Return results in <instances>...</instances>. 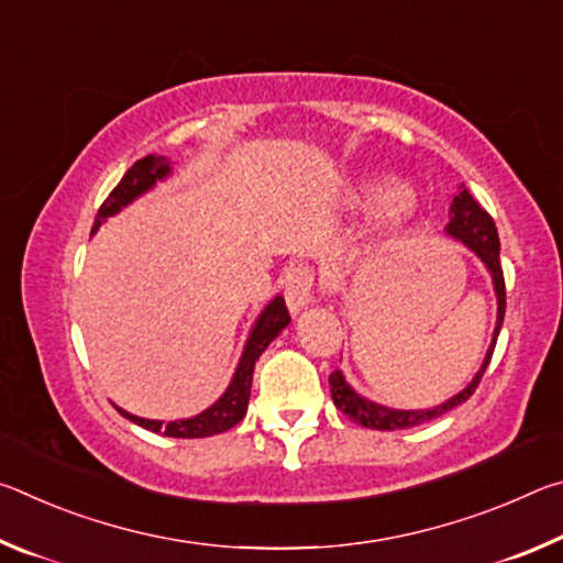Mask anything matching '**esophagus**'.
<instances>
[{
    "mask_svg": "<svg viewBox=\"0 0 563 563\" xmlns=\"http://www.w3.org/2000/svg\"><path fill=\"white\" fill-rule=\"evenodd\" d=\"M312 302V275L308 268H292L285 278V305L298 316Z\"/></svg>",
    "mask_w": 563,
    "mask_h": 563,
    "instance_id": "obj_1",
    "label": "esophagus"
}]
</instances>
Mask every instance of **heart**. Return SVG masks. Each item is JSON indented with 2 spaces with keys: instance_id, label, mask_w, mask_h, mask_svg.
Wrapping results in <instances>:
<instances>
[{
  "instance_id": "1",
  "label": "heart",
  "mask_w": 563,
  "mask_h": 563,
  "mask_svg": "<svg viewBox=\"0 0 563 563\" xmlns=\"http://www.w3.org/2000/svg\"><path fill=\"white\" fill-rule=\"evenodd\" d=\"M352 203L369 211V243L377 251H395L417 231L419 198L412 186L385 174H365L352 188Z\"/></svg>"
}]
</instances>
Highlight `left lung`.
<instances>
[{"mask_svg":"<svg viewBox=\"0 0 563 563\" xmlns=\"http://www.w3.org/2000/svg\"><path fill=\"white\" fill-rule=\"evenodd\" d=\"M444 233L450 235L452 241H460L470 247L476 258L484 263V268H487L492 278L494 295H497V325H494L487 355H484L482 367L476 369V375L472 377L470 385L460 389L456 395H452L450 399H444L442 405L427 407V409H395V407L373 402V399L362 397L357 389L347 383L345 375H342L340 369H335V373L330 375L332 402H335L340 412L347 415L352 422L369 427V430H407V427L424 424L430 422V419L450 412L454 407H460L474 395L484 369L489 365L494 345H497V338L504 322V308H507V290H504V273H501V261H499V233H497V225L492 221V216L474 201L470 190L464 188V184L460 186V194L454 196V201L450 206V223L444 225Z\"/></svg>","mask_w":563,"mask_h":563,"instance_id":"8db88e82","label":"left lung"}]
</instances>
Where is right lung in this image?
I'll list each match as a JSON object with an SVG mask.
<instances>
[{
	"label": "right lung",
	"mask_w": 563,
	"mask_h": 563,
	"mask_svg": "<svg viewBox=\"0 0 563 563\" xmlns=\"http://www.w3.org/2000/svg\"><path fill=\"white\" fill-rule=\"evenodd\" d=\"M170 174H174V168H170V161L166 156L151 154L146 158L136 161V164L126 170V176L121 178V184L111 190L107 201H103V206L99 208L97 223H93L91 233H97L111 216L121 213L123 208L131 206L144 194H148L151 188L161 184V180H166ZM288 325H290V316H288V308H285L283 295H275V298L261 310V316L255 318L251 332H247V340L243 345L241 360H238L235 373L231 377V385H228L225 393L218 397L211 407H206L203 412L186 419H174V422H164V419H146V417L131 415L121 407L117 409L123 417L131 419L133 424L144 427L148 432L178 437V440H198V437H213L231 430V427L241 422L247 412L255 362H258L265 347H268Z\"/></svg>",
	"instance_id": "right-lung-1"
}]
</instances>
